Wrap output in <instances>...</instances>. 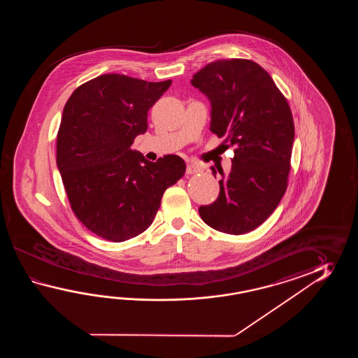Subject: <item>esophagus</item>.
Here are the masks:
<instances>
[{
	"instance_id": "1",
	"label": "esophagus",
	"mask_w": 358,
	"mask_h": 358,
	"mask_svg": "<svg viewBox=\"0 0 358 358\" xmlns=\"http://www.w3.org/2000/svg\"><path fill=\"white\" fill-rule=\"evenodd\" d=\"M199 171H201V168H199L198 165H194V164H189V165L187 166V174H188V176L197 174Z\"/></svg>"
}]
</instances>
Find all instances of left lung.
I'll list each match as a JSON object with an SVG mask.
<instances>
[{
	"instance_id": "8db88e82",
	"label": "left lung",
	"mask_w": 358,
	"mask_h": 358,
	"mask_svg": "<svg viewBox=\"0 0 358 358\" xmlns=\"http://www.w3.org/2000/svg\"><path fill=\"white\" fill-rule=\"evenodd\" d=\"M190 83L211 102L210 130L234 147L230 173L219 171V197L198 213L215 230L248 233L274 213L288 187L294 141L288 101L265 69L245 59L210 62Z\"/></svg>"
}]
</instances>
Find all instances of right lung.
I'll list each match as a JSON object with an SVG mask.
<instances>
[{
    "instance_id": "obj_1",
    "label": "right lung",
    "mask_w": 358,
    "mask_h": 358,
    "mask_svg": "<svg viewBox=\"0 0 358 358\" xmlns=\"http://www.w3.org/2000/svg\"><path fill=\"white\" fill-rule=\"evenodd\" d=\"M170 85L105 74L79 85L65 103L56 162L73 213L96 236L124 242L143 233L164 192L185 173L176 155L151 162L130 148Z\"/></svg>"
}]
</instances>
